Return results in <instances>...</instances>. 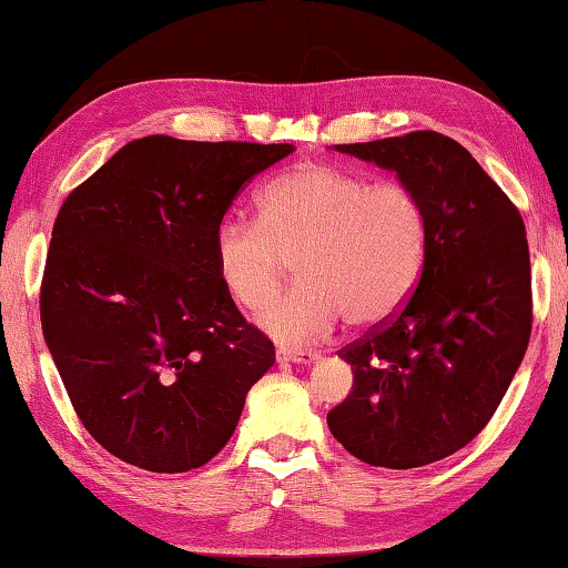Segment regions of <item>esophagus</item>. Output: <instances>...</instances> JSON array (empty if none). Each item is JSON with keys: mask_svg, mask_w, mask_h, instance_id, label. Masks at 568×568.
<instances>
[{"mask_svg": "<svg viewBox=\"0 0 568 568\" xmlns=\"http://www.w3.org/2000/svg\"><path fill=\"white\" fill-rule=\"evenodd\" d=\"M321 355L313 353V351H295V348H277V361H285V363H303V365H311L318 361Z\"/></svg>", "mask_w": 568, "mask_h": 568, "instance_id": "obj_1", "label": "esophagus"}]
</instances>
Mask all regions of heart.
Segmentation results:
<instances>
[{
  "label": "heart",
  "mask_w": 568,
  "mask_h": 568,
  "mask_svg": "<svg viewBox=\"0 0 568 568\" xmlns=\"http://www.w3.org/2000/svg\"><path fill=\"white\" fill-rule=\"evenodd\" d=\"M428 217L416 190L396 180L305 162L267 182L257 223L230 217L215 233V265L245 311L281 293L295 261L297 283L261 315L285 343H313L338 321L373 328L390 321L418 283Z\"/></svg>",
  "instance_id": "1"
}]
</instances>
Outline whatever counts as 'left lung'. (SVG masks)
Instances as JSON below:
<instances>
[{
  "mask_svg": "<svg viewBox=\"0 0 568 568\" xmlns=\"http://www.w3.org/2000/svg\"><path fill=\"white\" fill-rule=\"evenodd\" d=\"M335 150L396 170L426 207L428 240L400 311L338 351L353 388L328 413V428L363 464H434L486 428L524 361L534 323L524 217L440 132Z\"/></svg>",
  "mask_w": 568,
  "mask_h": 568,
  "instance_id": "8db88e82",
  "label": "left lung"
}]
</instances>
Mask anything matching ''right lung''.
Returning a JSON list of instances; mask_svg holds the SVG:
<instances>
[{
	"mask_svg": "<svg viewBox=\"0 0 568 568\" xmlns=\"http://www.w3.org/2000/svg\"><path fill=\"white\" fill-rule=\"evenodd\" d=\"M291 152L150 134L57 213L42 333L82 426L124 464L205 466L275 363L271 338L220 281L215 233L237 192Z\"/></svg>",
	"mask_w": 568,
	"mask_h": 568,
	"instance_id": "obj_1",
	"label": "right lung"
}]
</instances>
